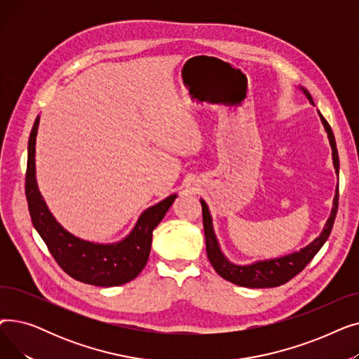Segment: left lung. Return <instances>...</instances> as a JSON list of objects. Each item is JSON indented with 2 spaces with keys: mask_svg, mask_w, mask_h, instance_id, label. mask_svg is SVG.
Listing matches in <instances>:
<instances>
[{
  "mask_svg": "<svg viewBox=\"0 0 359 359\" xmlns=\"http://www.w3.org/2000/svg\"><path fill=\"white\" fill-rule=\"evenodd\" d=\"M307 99L313 103V97L310 96V93L303 90ZM314 104V103H313ZM320 119H322L325 129L327 132V137L333 149V164L336 168V173H339V156H337V148H336V141L334 135L332 132L330 125L327 121L320 115ZM202 205V219H203V231H205V241H206V255H208V259L211 262L212 268L215 272L222 276L224 279H227L229 282H233L236 285L240 287H248V288H272V287H279L285 282L291 280L295 275H298L301 271H303L310 260L317 255V252L322 249L323 244L330 236V231L333 229L334 218L337 214V205H339V187L336 191V196L333 201V210L330 214V218L327 219L325 230L317 237L311 244L303 250H299L297 253L279 257V259H271L265 262H257L253 263V265L249 266H237L230 263L227 259L224 257V255L219 250L218 241L214 234L212 229V221L211 215L208 211V206L203 201H201Z\"/></svg>",
  "mask_w": 359,
  "mask_h": 359,
  "instance_id": "8db88e82",
  "label": "left lung"
}]
</instances>
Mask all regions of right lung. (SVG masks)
<instances>
[{
	"label": "right lung",
	"mask_w": 359,
	"mask_h": 359,
	"mask_svg": "<svg viewBox=\"0 0 359 359\" xmlns=\"http://www.w3.org/2000/svg\"><path fill=\"white\" fill-rule=\"evenodd\" d=\"M39 116L36 118L27 147L26 199L36 231L48 246L55 262L71 278L97 287H116L140 275L147 265L153 231L172 206L176 195H170L151 206L138 219L135 229L116 244H94L71 236L53 219L37 191L34 179V142Z\"/></svg>",
	"instance_id": "right-lung-1"
}]
</instances>
